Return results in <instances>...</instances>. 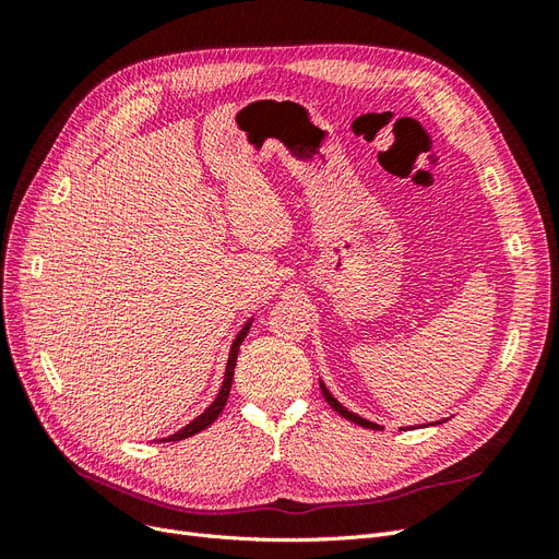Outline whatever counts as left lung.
Segmentation results:
<instances>
[{
	"instance_id": "8db88e82",
	"label": "left lung",
	"mask_w": 559,
	"mask_h": 559,
	"mask_svg": "<svg viewBox=\"0 0 559 559\" xmlns=\"http://www.w3.org/2000/svg\"><path fill=\"white\" fill-rule=\"evenodd\" d=\"M319 386H321V394H324V399L329 401V405H331V408H333L337 415H343L345 419L354 421V425H359V427H366V429H380V425H376V421H368V419L359 417L357 413L347 411L343 403H337V399H333V394L329 392V389H326V384H324V382H319ZM443 421H445V419H443ZM438 425H441V421H438Z\"/></svg>"
}]
</instances>
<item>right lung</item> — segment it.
Returning <instances> with one entry per match:
<instances>
[{
	"instance_id": "1",
	"label": "right lung",
	"mask_w": 559,
	"mask_h": 559,
	"mask_svg": "<svg viewBox=\"0 0 559 559\" xmlns=\"http://www.w3.org/2000/svg\"><path fill=\"white\" fill-rule=\"evenodd\" d=\"M249 329H251V321H247V324L242 326V331L238 333V337H235L233 341V345H230V354H228V364H226V376H224V384H222V389H218V394H216V399L212 401V405L210 408L202 413V415H198L191 425H186L183 429H179L177 433H173V436H167V438H163V441H183V438H189V436H195V433H200L202 429H207L212 421L222 415V411H224V405H226V401H228V394H230V384H233V373H235V361H238V349H240V345H242V341L247 337V333H249Z\"/></svg>"
}]
</instances>
